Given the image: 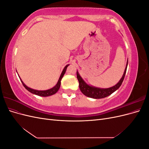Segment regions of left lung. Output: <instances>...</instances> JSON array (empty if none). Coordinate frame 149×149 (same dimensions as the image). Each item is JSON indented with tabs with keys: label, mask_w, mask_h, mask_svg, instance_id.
<instances>
[{
	"label": "left lung",
	"mask_w": 149,
	"mask_h": 149,
	"mask_svg": "<svg viewBox=\"0 0 149 149\" xmlns=\"http://www.w3.org/2000/svg\"><path fill=\"white\" fill-rule=\"evenodd\" d=\"M127 64L128 61L127 63V65H126V68L125 69L123 77L121 78L119 83L118 84H116L115 86H114L107 89H101L93 86H90L86 84V83L79 76L78 72L77 71L76 72V75H77V78L79 81V87L81 91L85 96L94 99L104 98L111 95L112 93H114L115 91H116V90L120 86L122 83H123L125 75L126 70H127Z\"/></svg>",
	"instance_id": "obj_1"
}]
</instances>
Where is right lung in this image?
<instances>
[{
  "mask_svg": "<svg viewBox=\"0 0 149 149\" xmlns=\"http://www.w3.org/2000/svg\"><path fill=\"white\" fill-rule=\"evenodd\" d=\"M68 66H69V65H66L65 67V68L63 69V70L62 73H61V74L60 75V77L59 79H58V81L57 84L55 85V86H54L52 89L45 90V91H38V90L31 89V88L26 86L23 83V81H22V80H21V81H22V84H23L25 88L26 89H27L29 92H30L31 93H33L34 94H36V95H38V96H43V97L51 96V95H53V94H55L58 91V89H59V88L60 87V84H61V79L63 78V75L65 74L67 67Z\"/></svg>",
  "mask_w": 149,
  "mask_h": 149,
  "instance_id": "1",
  "label": "right lung"
}]
</instances>
